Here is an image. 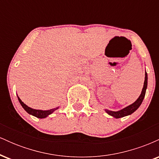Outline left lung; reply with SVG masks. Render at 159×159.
Segmentation results:
<instances>
[{"mask_svg":"<svg viewBox=\"0 0 159 159\" xmlns=\"http://www.w3.org/2000/svg\"><path fill=\"white\" fill-rule=\"evenodd\" d=\"M147 73L145 72V80H144V83H143V87L141 91V94L140 95V96L138 97V99L134 102V103H132V105H129V106L124 107L123 109L122 110L118 111H109V110H105V111L111 116H114L115 118H121L123 117V116H128V115L132 114V113H134L138 107H140V105H141L142 102H143L144 96H145L146 94V90H147Z\"/></svg>","mask_w":159,"mask_h":159,"instance_id":"left-lung-1","label":"left lung"}]
</instances>
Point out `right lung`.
<instances>
[{
	"label": "right lung",
	"instance_id": "add662e5",
	"mask_svg": "<svg viewBox=\"0 0 159 159\" xmlns=\"http://www.w3.org/2000/svg\"><path fill=\"white\" fill-rule=\"evenodd\" d=\"M18 99H19V102H20V104H21V105L22 106L23 108L25 109V110L29 114H31V115H33V116H36V117L40 118V119H43V118L47 117L48 115L52 114L54 111L57 110V109L58 108V107H56V108L50 109V110H48V111L36 110V109H33V108H31V107H28L27 105H25V104L24 103L21 99H20V98L19 97V96H18Z\"/></svg>",
	"mask_w": 159,
	"mask_h": 159
}]
</instances>
